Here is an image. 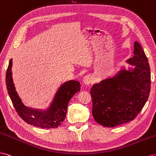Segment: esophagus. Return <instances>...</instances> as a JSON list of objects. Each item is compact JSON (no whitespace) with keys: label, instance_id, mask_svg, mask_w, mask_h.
Wrapping results in <instances>:
<instances>
[{"label":"esophagus","instance_id":"obj_1","mask_svg":"<svg viewBox=\"0 0 156 156\" xmlns=\"http://www.w3.org/2000/svg\"><path fill=\"white\" fill-rule=\"evenodd\" d=\"M91 82V78L90 76H85L83 78V82L86 85H89Z\"/></svg>","mask_w":156,"mask_h":156}]
</instances>
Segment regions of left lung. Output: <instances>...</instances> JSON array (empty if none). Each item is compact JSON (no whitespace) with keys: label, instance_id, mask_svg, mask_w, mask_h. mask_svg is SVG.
Here are the masks:
<instances>
[{"label":"left lung","instance_id":"left-lung-1","mask_svg":"<svg viewBox=\"0 0 156 156\" xmlns=\"http://www.w3.org/2000/svg\"><path fill=\"white\" fill-rule=\"evenodd\" d=\"M134 56L112 77L91 87L92 115L98 124L114 127L133 121L146 103L150 91V69L141 45L134 42Z\"/></svg>","mask_w":156,"mask_h":156}]
</instances>
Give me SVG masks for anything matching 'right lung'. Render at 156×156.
<instances>
[{"instance_id":"1","label":"right lung","mask_w":156,"mask_h":156,"mask_svg":"<svg viewBox=\"0 0 156 156\" xmlns=\"http://www.w3.org/2000/svg\"><path fill=\"white\" fill-rule=\"evenodd\" d=\"M12 66V59H10L6 74V85L8 93L19 116L30 125L42 129H55L61 125L66 117L70 100L80 90V82L69 80L63 83L58 87L49 107L43 110L33 109L23 104L16 91Z\"/></svg>"}]
</instances>
